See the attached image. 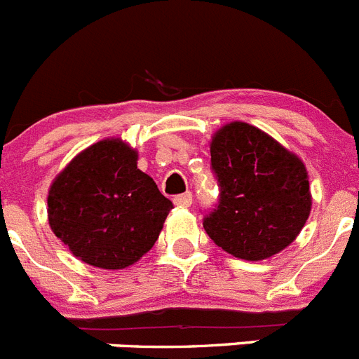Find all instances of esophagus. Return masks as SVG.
Masks as SVG:
<instances>
[{
	"mask_svg": "<svg viewBox=\"0 0 359 359\" xmlns=\"http://www.w3.org/2000/svg\"><path fill=\"white\" fill-rule=\"evenodd\" d=\"M174 205L176 207H190L192 205V192H185V194H180L174 198Z\"/></svg>",
	"mask_w": 359,
	"mask_h": 359,
	"instance_id": "obj_1",
	"label": "esophagus"
}]
</instances>
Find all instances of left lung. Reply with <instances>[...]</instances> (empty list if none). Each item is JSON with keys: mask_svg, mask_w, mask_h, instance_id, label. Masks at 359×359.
Here are the masks:
<instances>
[{"mask_svg": "<svg viewBox=\"0 0 359 359\" xmlns=\"http://www.w3.org/2000/svg\"><path fill=\"white\" fill-rule=\"evenodd\" d=\"M210 156L221 194L203 221L208 237L244 261H264L287 248L313 205L304 161L246 122L215 131Z\"/></svg>", "mask_w": 359, "mask_h": 359, "instance_id": "8db88e82", "label": "left lung"}]
</instances>
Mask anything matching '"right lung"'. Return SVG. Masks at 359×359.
Masks as SVG:
<instances>
[{"instance_id": "add662e5", "label": "right lung", "mask_w": 359, "mask_h": 359, "mask_svg": "<svg viewBox=\"0 0 359 359\" xmlns=\"http://www.w3.org/2000/svg\"><path fill=\"white\" fill-rule=\"evenodd\" d=\"M172 203L138 169V151L120 138L86 147L48 190L52 231L79 261L123 269L154 246Z\"/></svg>"}]
</instances>
